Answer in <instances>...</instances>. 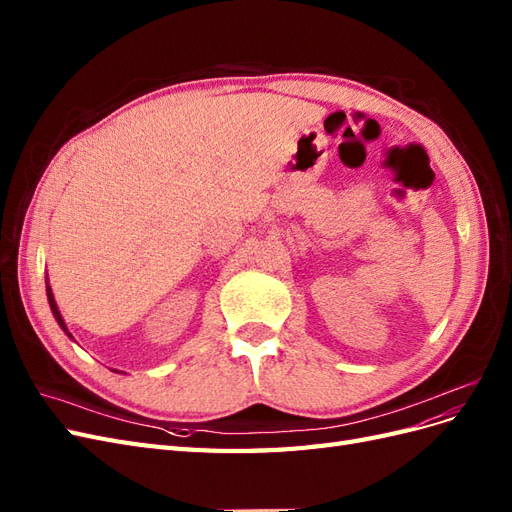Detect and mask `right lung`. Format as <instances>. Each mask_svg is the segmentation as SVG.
<instances>
[{"instance_id":"1","label":"right lung","mask_w":512,"mask_h":512,"mask_svg":"<svg viewBox=\"0 0 512 512\" xmlns=\"http://www.w3.org/2000/svg\"><path fill=\"white\" fill-rule=\"evenodd\" d=\"M46 297H49V305H51V312H53V316H55V320H57V324L61 327V331H64L72 342H76V339L72 337V333L68 331V327H66V322H64V318H61V314H59V309H57V303H55V299H53V290H51V286H49V277H46ZM115 374H123V371H119V369H113Z\"/></svg>"}]
</instances>
